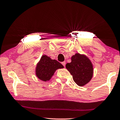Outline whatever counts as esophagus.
<instances>
[{"mask_svg": "<svg viewBox=\"0 0 120 120\" xmlns=\"http://www.w3.org/2000/svg\"><path fill=\"white\" fill-rule=\"evenodd\" d=\"M61 64H62V65H63L64 67L65 66V65H66V62H65V61H63V62H61Z\"/></svg>", "mask_w": 120, "mask_h": 120, "instance_id": "34e87169", "label": "esophagus"}]
</instances>
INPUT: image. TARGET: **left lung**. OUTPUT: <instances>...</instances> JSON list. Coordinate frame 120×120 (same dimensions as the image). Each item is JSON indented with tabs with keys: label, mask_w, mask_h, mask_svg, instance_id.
Here are the masks:
<instances>
[{
	"label": "left lung",
	"mask_w": 120,
	"mask_h": 120,
	"mask_svg": "<svg viewBox=\"0 0 120 120\" xmlns=\"http://www.w3.org/2000/svg\"><path fill=\"white\" fill-rule=\"evenodd\" d=\"M66 68L72 75L74 82L80 86L88 83L93 76V65L88 57L84 54L76 53L73 55L71 62L66 64Z\"/></svg>",
	"instance_id": "8db88e82"
}]
</instances>
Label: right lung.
<instances>
[{"instance_id": "add662e5", "label": "right lung", "mask_w": 120, "mask_h": 120, "mask_svg": "<svg viewBox=\"0 0 120 120\" xmlns=\"http://www.w3.org/2000/svg\"><path fill=\"white\" fill-rule=\"evenodd\" d=\"M63 68L64 66L57 60L51 59L46 55H43L37 64L35 73L38 79L47 82L51 79L56 70Z\"/></svg>"}]
</instances>
